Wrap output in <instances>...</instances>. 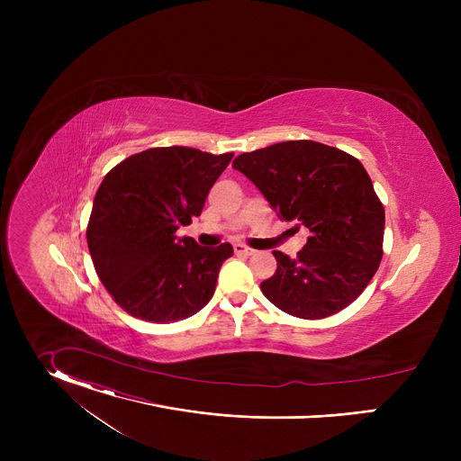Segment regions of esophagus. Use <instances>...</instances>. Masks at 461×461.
I'll use <instances>...</instances> for the list:
<instances>
[{
    "mask_svg": "<svg viewBox=\"0 0 461 461\" xmlns=\"http://www.w3.org/2000/svg\"><path fill=\"white\" fill-rule=\"evenodd\" d=\"M233 249H235V253H239V255H246V257H249V255H253V253H255V249H253V248H249V246H246V244H235V246H233Z\"/></svg>",
    "mask_w": 461,
    "mask_h": 461,
    "instance_id": "esophagus-1",
    "label": "esophagus"
}]
</instances>
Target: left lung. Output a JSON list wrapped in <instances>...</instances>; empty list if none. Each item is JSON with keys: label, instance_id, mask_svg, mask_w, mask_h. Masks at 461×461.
Listing matches in <instances>:
<instances>
[{"label": "left lung", "instance_id": "8db88e82", "mask_svg": "<svg viewBox=\"0 0 461 461\" xmlns=\"http://www.w3.org/2000/svg\"><path fill=\"white\" fill-rule=\"evenodd\" d=\"M246 175L288 222L310 237L295 258L274 251L276 274L260 283L265 297L301 319H322L354 303L379 268L384 210L363 164L312 140H290L242 153Z\"/></svg>", "mask_w": 461, "mask_h": 461}]
</instances>
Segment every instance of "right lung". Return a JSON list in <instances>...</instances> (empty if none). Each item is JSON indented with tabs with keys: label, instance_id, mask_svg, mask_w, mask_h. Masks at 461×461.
Here are the masks:
<instances>
[{
	"label": "right lung",
	"instance_id": "right-lung-1",
	"mask_svg": "<svg viewBox=\"0 0 461 461\" xmlns=\"http://www.w3.org/2000/svg\"><path fill=\"white\" fill-rule=\"evenodd\" d=\"M233 153L171 146L131 155L102 180L87 224L95 270L114 303L151 322L187 319L215 294L230 242L176 237L199 217Z\"/></svg>",
	"mask_w": 461,
	"mask_h": 461
}]
</instances>
